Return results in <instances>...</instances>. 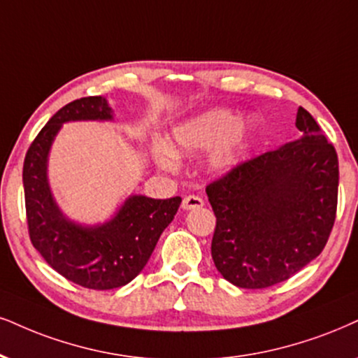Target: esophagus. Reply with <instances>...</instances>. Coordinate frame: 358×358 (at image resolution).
Segmentation results:
<instances>
[{
    "label": "esophagus",
    "mask_w": 358,
    "mask_h": 358,
    "mask_svg": "<svg viewBox=\"0 0 358 358\" xmlns=\"http://www.w3.org/2000/svg\"><path fill=\"white\" fill-rule=\"evenodd\" d=\"M202 206H204V199L199 196H194V194H191V196H186L182 201V209H186V210L199 209V207H202Z\"/></svg>",
    "instance_id": "obj_1"
}]
</instances>
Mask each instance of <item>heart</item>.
<instances>
[{
    "instance_id": "b5f03b06",
    "label": "heart",
    "mask_w": 358,
    "mask_h": 358,
    "mask_svg": "<svg viewBox=\"0 0 358 358\" xmlns=\"http://www.w3.org/2000/svg\"><path fill=\"white\" fill-rule=\"evenodd\" d=\"M249 136V122L237 121L236 114L227 109H210L176 127L172 149L176 154H194L215 145L210 162L220 169H229L242 157ZM157 161L166 169L176 166V159L167 149L157 152Z\"/></svg>"
}]
</instances>
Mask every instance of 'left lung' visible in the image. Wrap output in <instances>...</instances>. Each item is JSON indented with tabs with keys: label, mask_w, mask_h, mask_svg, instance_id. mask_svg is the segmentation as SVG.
Wrapping results in <instances>:
<instances>
[{
	"label": "left lung",
	"mask_w": 358,
	"mask_h": 358,
	"mask_svg": "<svg viewBox=\"0 0 358 358\" xmlns=\"http://www.w3.org/2000/svg\"><path fill=\"white\" fill-rule=\"evenodd\" d=\"M302 138L234 166L206 187L215 214L210 252L241 289H266L297 273L327 244L337 214L338 157L310 113Z\"/></svg>",
	"instance_id": "1"
}]
</instances>
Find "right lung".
I'll return each mask as SVG.
<instances>
[{
  "mask_svg": "<svg viewBox=\"0 0 358 358\" xmlns=\"http://www.w3.org/2000/svg\"><path fill=\"white\" fill-rule=\"evenodd\" d=\"M111 117V108L103 96H87L66 104L39 131L23 164L31 244L64 279L92 290L129 284L148 264L182 201L179 196L171 199L132 196L116 217L98 227L78 226L61 214L46 178L52 139L63 122Z\"/></svg>",
  "mask_w": 358,
  "mask_h": 358,
  "instance_id": "right-lung-1",
  "label": "right lung"
}]
</instances>
